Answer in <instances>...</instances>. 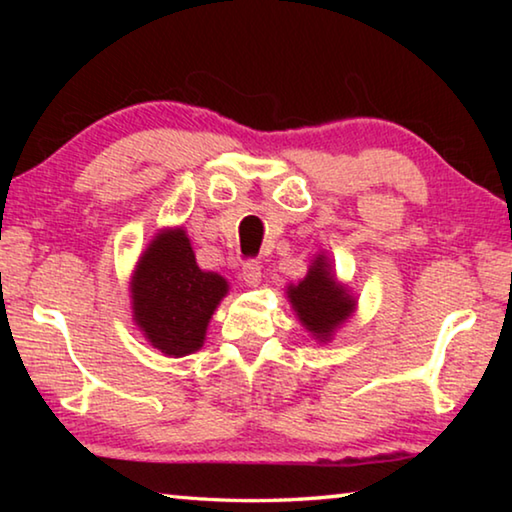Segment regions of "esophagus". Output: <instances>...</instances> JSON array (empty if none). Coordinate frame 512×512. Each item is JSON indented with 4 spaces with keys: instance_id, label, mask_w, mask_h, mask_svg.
<instances>
[{
    "instance_id": "esophagus-1",
    "label": "esophagus",
    "mask_w": 512,
    "mask_h": 512,
    "mask_svg": "<svg viewBox=\"0 0 512 512\" xmlns=\"http://www.w3.org/2000/svg\"><path fill=\"white\" fill-rule=\"evenodd\" d=\"M241 280H244L248 287H259V282H262V266H259V262H250L244 264V268H241Z\"/></svg>"
}]
</instances>
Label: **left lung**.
<instances>
[{"label":"left lung","instance_id":"1","mask_svg":"<svg viewBox=\"0 0 512 512\" xmlns=\"http://www.w3.org/2000/svg\"><path fill=\"white\" fill-rule=\"evenodd\" d=\"M287 296L300 323L320 343L332 339L357 307L348 287L334 277L332 262L325 255H316L307 275L298 284H289Z\"/></svg>","mask_w":512,"mask_h":512}]
</instances>
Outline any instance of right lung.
I'll return each instance as SVG.
<instances>
[{"mask_svg":"<svg viewBox=\"0 0 512 512\" xmlns=\"http://www.w3.org/2000/svg\"><path fill=\"white\" fill-rule=\"evenodd\" d=\"M225 293L228 282L196 264L183 228L160 230L133 271L135 325L162 354L185 357L203 348L207 323Z\"/></svg>","mask_w":512,"mask_h":512,"instance_id":"right-lung-1","label":"right lung"}]
</instances>
